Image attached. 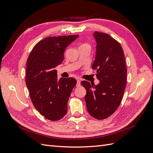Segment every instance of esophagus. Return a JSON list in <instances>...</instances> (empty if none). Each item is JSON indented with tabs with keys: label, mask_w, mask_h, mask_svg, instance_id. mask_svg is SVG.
<instances>
[{
	"label": "esophagus",
	"mask_w": 153,
	"mask_h": 153,
	"mask_svg": "<svg viewBox=\"0 0 153 153\" xmlns=\"http://www.w3.org/2000/svg\"><path fill=\"white\" fill-rule=\"evenodd\" d=\"M77 83H76V86H80V80L79 78H77Z\"/></svg>",
	"instance_id": "1"
}]
</instances>
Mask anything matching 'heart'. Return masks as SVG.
Listing matches in <instances>:
<instances>
[{"mask_svg": "<svg viewBox=\"0 0 153 153\" xmlns=\"http://www.w3.org/2000/svg\"><path fill=\"white\" fill-rule=\"evenodd\" d=\"M88 45V44H87V43H84V44H83L82 45Z\"/></svg>", "mask_w": 153, "mask_h": 153, "instance_id": "obj_1", "label": "heart"}]
</instances>
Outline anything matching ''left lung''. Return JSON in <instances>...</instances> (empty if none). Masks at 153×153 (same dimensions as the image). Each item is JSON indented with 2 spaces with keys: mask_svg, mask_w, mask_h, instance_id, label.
<instances>
[{
  "mask_svg": "<svg viewBox=\"0 0 153 153\" xmlns=\"http://www.w3.org/2000/svg\"><path fill=\"white\" fill-rule=\"evenodd\" d=\"M96 55L92 68L97 70L98 85L82 81L86 89L88 112L102 120L113 114L121 103L126 85L127 69L123 50L117 40L103 32H95Z\"/></svg>",
  "mask_w": 153,
  "mask_h": 153,
  "instance_id": "1",
  "label": "left lung"
}]
</instances>
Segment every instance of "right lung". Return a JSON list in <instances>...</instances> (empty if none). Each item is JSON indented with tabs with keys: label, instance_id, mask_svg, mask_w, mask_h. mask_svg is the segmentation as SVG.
<instances>
[{
	"label": "right lung",
	"instance_id": "1",
	"mask_svg": "<svg viewBox=\"0 0 153 153\" xmlns=\"http://www.w3.org/2000/svg\"><path fill=\"white\" fill-rule=\"evenodd\" d=\"M78 37L45 38L34 46L27 59L25 82L30 100L40 114L50 121L60 120L68 112V101L76 80L69 77L58 81L54 68L62 63L64 50Z\"/></svg>",
	"mask_w": 153,
	"mask_h": 153
}]
</instances>
